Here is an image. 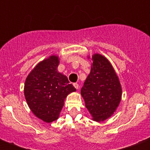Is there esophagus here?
<instances>
[{"instance_id":"1","label":"esophagus","mask_w":150,"mask_h":150,"mask_svg":"<svg viewBox=\"0 0 150 150\" xmlns=\"http://www.w3.org/2000/svg\"><path fill=\"white\" fill-rule=\"evenodd\" d=\"M73 85H74V87H75L76 89H78L79 88V84L77 83H73Z\"/></svg>"}]
</instances>
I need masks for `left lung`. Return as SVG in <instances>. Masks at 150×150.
Returning a JSON list of instances; mask_svg holds the SVG:
<instances>
[{"label": "left lung", "instance_id": "obj_1", "mask_svg": "<svg viewBox=\"0 0 150 150\" xmlns=\"http://www.w3.org/2000/svg\"><path fill=\"white\" fill-rule=\"evenodd\" d=\"M91 59V71L81 88V95L93 120L100 122L116 112L122 100V89L117 75L107 58L94 53Z\"/></svg>", "mask_w": 150, "mask_h": 150}]
</instances>
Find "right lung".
Instances as JSON below:
<instances>
[{"instance_id": "add662e5", "label": "right lung", "mask_w": 150, "mask_h": 150, "mask_svg": "<svg viewBox=\"0 0 150 150\" xmlns=\"http://www.w3.org/2000/svg\"><path fill=\"white\" fill-rule=\"evenodd\" d=\"M60 59L52 55L38 63L24 83V97L37 117L50 123L58 119L68 94L75 92L67 77L60 73Z\"/></svg>"}]
</instances>
